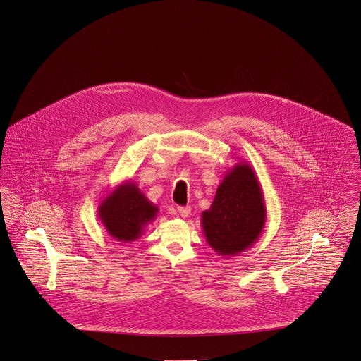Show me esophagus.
Masks as SVG:
<instances>
[{"label":"esophagus","mask_w":361,"mask_h":361,"mask_svg":"<svg viewBox=\"0 0 361 361\" xmlns=\"http://www.w3.org/2000/svg\"><path fill=\"white\" fill-rule=\"evenodd\" d=\"M177 212H178V214H180L183 219H187V217H190V214H191V207H190V206L178 207Z\"/></svg>","instance_id":"obj_1"}]
</instances>
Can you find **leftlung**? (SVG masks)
I'll use <instances>...</instances> for the list:
<instances>
[{
	"label": "left lung",
	"mask_w": 361,
	"mask_h": 361,
	"mask_svg": "<svg viewBox=\"0 0 361 361\" xmlns=\"http://www.w3.org/2000/svg\"><path fill=\"white\" fill-rule=\"evenodd\" d=\"M267 221L261 184L247 162L231 167L217 188L209 210L202 213V228L209 246L224 257L250 249Z\"/></svg>",
	"instance_id": "obj_1"
}]
</instances>
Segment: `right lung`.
Returning a JSON list of instances; mask_svg holds the SVG:
<instances>
[{
  "label": "right lung",
  "instance_id": "right-lung-1",
  "mask_svg": "<svg viewBox=\"0 0 361 361\" xmlns=\"http://www.w3.org/2000/svg\"><path fill=\"white\" fill-rule=\"evenodd\" d=\"M158 212V206L145 197L135 181L119 184L97 207L99 219L109 235L123 243L139 239Z\"/></svg>",
  "mask_w": 361,
  "mask_h": 361
}]
</instances>
